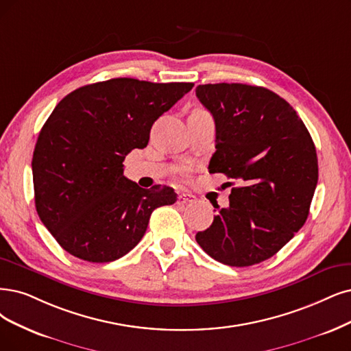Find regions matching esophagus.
I'll return each instance as SVG.
<instances>
[{
	"label": "esophagus",
	"instance_id": "34e87169",
	"mask_svg": "<svg viewBox=\"0 0 351 351\" xmlns=\"http://www.w3.org/2000/svg\"><path fill=\"white\" fill-rule=\"evenodd\" d=\"M195 201V197L191 195V193H179L178 195V204H191Z\"/></svg>",
	"mask_w": 351,
	"mask_h": 351
}]
</instances>
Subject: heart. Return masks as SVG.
Wrapping results in <instances>:
<instances>
[{
    "instance_id": "heart-1",
    "label": "heart",
    "mask_w": 351,
    "mask_h": 351,
    "mask_svg": "<svg viewBox=\"0 0 351 351\" xmlns=\"http://www.w3.org/2000/svg\"><path fill=\"white\" fill-rule=\"evenodd\" d=\"M195 112H205V111H202V110H195Z\"/></svg>"
}]
</instances>
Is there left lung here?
<instances>
[{"label": "left lung", "instance_id": "8db88e82", "mask_svg": "<svg viewBox=\"0 0 351 351\" xmlns=\"http://www.w3.org/2000/svg\"><path fill=\"white\" fill-rule=\"evenodd\" d=\"M195 93L215 121L210 172L237 182L227 208L213 204L214 221L195 240L219 263H261L306 221L318 182L315 145L296 111L270 89L206 84Z\"/></svg>", "mask_w": 351, "mask_h": 351}]
</instances>
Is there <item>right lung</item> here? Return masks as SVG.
I'll list each match as a JSON object with an SVG mask.
<instances>
[{"label": "right lung", "mask_w": 351, "mask_h": 351, "mask_svg": "<svg viewBox=\"0 0 351 351\" xmlns=\"http://www.w3.org/2000/svg\"><path fill=\"white\" fill-rule=\"evenodd\" d=\"M193 84L114 77L64 97L38 134L32 169L34 202L69 254L114 262L145 236L152 213L176 201L166 185L143 189L124 176V159L145 149L159 117Z\"/></svg>", "instance_id": "1"}]
</instances>
